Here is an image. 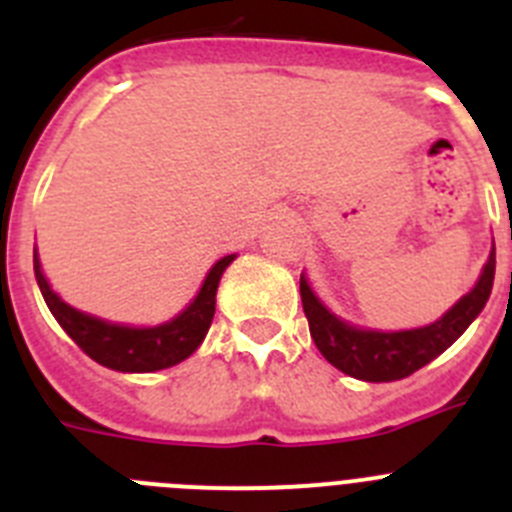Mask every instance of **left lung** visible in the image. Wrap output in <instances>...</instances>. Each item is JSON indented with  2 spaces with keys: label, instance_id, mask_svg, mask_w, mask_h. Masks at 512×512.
I'll list each match as a JSON object with an SVG mask.
<instances>
[{
  "label": "left lung",
  "instance_id": "obj_1",
  "mask_svg": "<svg viewBox=\"0 0 512 512\" xmlns=\"http://www.w3.org/2000/svg\"><path fill=\"white\" fill-rule=\"evenodd\" d=\"M492 279H495V246L472 292L461 297L441 320L425 328L397 330V333L361 330L338 320L320 305L315 292L307 287L305 277H300V295L312 341L330 364L348 377L364 382H395L431 364L472 325V320L490 300Z\"/></svg>",
  "mask_w": 512,
  "mask_h": 512
}]
</instances>
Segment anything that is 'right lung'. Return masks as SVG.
I'll use <instances>...</instances> for the list:
<instances>
[{"mask_svg":"<svg viewBox=\"0 0 512 512\" xmlns=\"http://www.w3.org/2000/svg\"><path fill=\"white\" fill-rule=\"evenodd\" d=\"M235 256H225L217 261L202 284L200 295L194 297L192 305L176 315L171 323L156 325V328H128V325H112L107 320L92 318L84 312L69 307L45 282L40 271L38 251L33 256L35 279L45 297V305L53 312L71 341L97 364L115 369V372H158L166 366H174L192 356L210 330L212 315H215L217 284L223 271L228 269Z\"/></svg>","mask_w":512,"mask_h":512,"instance_id":"obj_1","label":"right lung"}]
</instances>
